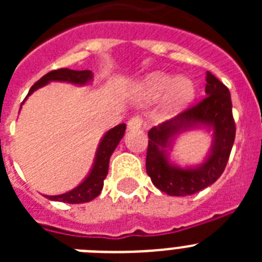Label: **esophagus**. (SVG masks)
Segmentation results:
<instances>
[{"mask_svg":"<svg viewBox=\"0 0 262 262\" xmlns=\"http://www.w3.org/2000/svg\"><path fill=\"white\" fill-rule=\"evenodd\" d=\"M143 124V119L142 117H139V115H136V117H133L131 119L128 120V123H127V127H128V129H139L140 127H142Z\"/></svg>","mask_w":262,"mask_h":262,"instance_id":"esophagus-1","label":"esophagus"}]
</instances>
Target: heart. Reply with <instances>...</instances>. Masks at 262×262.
<instances>
[{"mask_svg":"<svg viewBox=\"0 0 262 262\" xmlns=\"http://www.w3.org/2000/svg\"><path fill=\"white\" fill-rule=\"evenodd\" d=\"M163 94V111L173 114L193 101L195 88L190 78L178 77L174 80L165 73H152L139 85V97L145 103L155 102Z\"/></svg>","mask_w":262,"mask_h":262,"instance_id":"1","label":"heart"}]
</instances>
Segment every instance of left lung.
Returning a JSON list of instances; mask_svg holds the SVG:
<instances>
[{"instance_id":"8db88e82","label":"left lung","mask_w":262,"mask_h":262,"mask_svg":"<svg viewBox=\"0 0 262 262\" xmlns=\"http://www.w3.org/2000/svg\"><path fill=\"white\" fill-rule=\"evenodd\" d=\"M206 82V97L201 102L148 131L145 169L152 184L168 195H191L210 186L221 177L230 159L236 134L230 90L209 71ZM198 126L214 131L212 149L204 164L180 168L169 163L166 148L170 147L172 139Z\"/></svg>"}]
</instances>
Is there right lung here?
Returning a JSON list of instances; mask_svg holds the SVG:
<instances>
[{"label": "right lung", "instance_id": "1", "mask_svg": "<svg viewBox=\"0 0 262 262\" xmlns=\"http://www.w3.org/2000/svg\"><path fill=\"white\" fill-rule=\"evenodd\" d=\"M92 80H93L92 71H72L68 68L56 69V71L48 72L47 75L36 81L30 89L29 96L34 90L45 86L51 81H62V82H71V84L75 85H85ZM124 131H126V124L124 123L118 124L114 128L107 131L99 142L93 168L88 174V177L77 187L72 189L71 191H67L64 194H60V195H46L48 200L73 205V203L90 202L96 196H98L103 187V180L107 176L110 157L113 152L115 151L117 145L119 144L120 139L123 138Z\"/></svg>", "mask_w": 262, "mask_h": 262}]
</instances>
